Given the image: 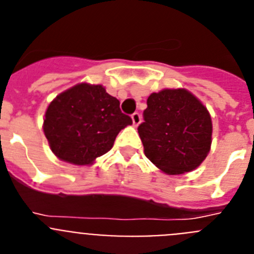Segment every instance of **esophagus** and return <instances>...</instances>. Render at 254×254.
<instances>
[{
  "instance_id": "esophagus-1",
  "label": "esophagus",
  "mask_w": 254,
  "mask_h": 254,
  "mask_svg": "<svg viewBox=\"0 0 254 254\" xmlns=\"http://www.w3.org/2000/svg\"><path fill=\"white\" fill-rule=\"evenodd\" d=\"M131 118H132V123H133V126H138V125H140V122H141L140 113H137V112H134V113L131 116Z\"/></svg>"
}]
</instances>
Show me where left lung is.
Masks as SVG:
<instances>
[{
  "mask_svg": "<svg viewBox=\"0 0 254 254\" xmlns=\"http://www.w3.org/2000/svg\"><path fill=\"white\" fill-rule=\"evenodd\" d=\"M137 129L146 158L168 174L196 169L210 151V114L185 89L152 93Z\"/></svg>",
  "mask_w": 254,
  "mask_h": 254,
  "instance_id": "8db88e82",
  "label": "left lung"
}]
</instances>
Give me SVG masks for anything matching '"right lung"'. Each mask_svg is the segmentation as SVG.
<instances>
[{"mask_svg": "<svg viewBox=\"0 0 254 254\" xmlns=\"http://www.w3.org/2000/svg\"><path fill=\"white\" fill-rule=\"evenodd\" d=\"M131 123L120 100L102 85L78 84L49 104L43 129L56 156L86 165L109 151L117 134Z\"/></svg>", "mask_w": 254, "mask_h": 254, "instance_id": "1", "label": "right lung"}]
</instances>
